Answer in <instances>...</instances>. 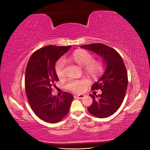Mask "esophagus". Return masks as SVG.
Here are the masks:
<instances>
[{
	"label": "esophagus",
	"instance_id": "obj_1",
	"mask_svg": "<svg viewBox=\"0 0 150 150\" xmlns=\"http://www.w3.org/2000/svg\"><path fill=\"white\" fill-rule=\"evenodd\" d=\"M76 96L78 97V98H79V99H83V98H84L85 97V95L84 94H78Z\"/></svg>",
	"mask_w": 150,
	"mask_h": 150
}]
</instances>
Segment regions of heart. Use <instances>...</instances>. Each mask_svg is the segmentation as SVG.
Masks as SVG:
<instances>
[{
	"instance_id": "b5f03b06",
	"label": "heart",
	"mask_w": 150,
	"mask_h": 150,
	"mask_svg": "<svg viewBox=\"0 0 150 150\" xmlns=\"http://www.w3.org/2000/svg\"><path fill=\"white\" fill-rule=\"evenodd\" d=\"M71 59L81 66H84V71L89 76L96 77L101 74L104 70V65L100 61L93 60L94 57L91 54L84 50H79L69 56ZM66 61L64 58H61L56 64L55 70L59 78L64 77L65 66ZM88 81L84 78L81 79H69L66 84L68 89L73 92H81L84 89Z\"/></svg>"
}]
</instances>
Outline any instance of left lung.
Instances as JSON below:
<instances>
[{"mask_svg": "<svg viewBox=\"0 0 150 150\" xmlns=\"http://www.w3.org/2000/svg\"><path fill=\"white\" fill-rule=\"evenodd\" d=\"M81 47L96 53L103 60L104 71L92 89L102 91L101 94H90L93 103L88 111L93 116L104 118L118 110L123 101L128 86V74L123 60L116 50L101 43L84 45Z\"/></svg>", "mask_w": 150, "mask_h": 150, "instance_id": "left-lung-1", "label": "left lung"}]
</instances>
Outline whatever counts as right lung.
Here are the masks:
<instances>
[{
    "label": "right lung",
    "instance_id": "add662e5",
    "mask_svg": "<svg viewBox=\"0 0 150 150\" xmlns=\"http://www.w3.org/2000/svg\"><path fill=\"white\" fill-rule=\"evenodd\" d=\"M68 46H45L35 51L26 67L25 89L30 106L39 118L51 123L60 121L67 114L73 96L64 92L52 96V87L59 81L56 61L69 51Z\"/></svg>",
    "mask_w": 150,
    "mask_h": 150
}]
</instances>
